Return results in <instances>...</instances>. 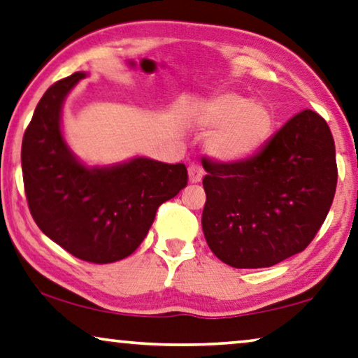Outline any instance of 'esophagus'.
<instances>
[{
    "label": "esophagus",
    "instance_id": "obj_1",
    "mask_svg": "<svg viewBox=\"0 0 358 358\" xmlns=\"http://www.w3.org/2000/svg\"><path fill=\"white\" fill-rule=\"evenodd\" d=\"M188 175H189L191 183H199L202 177H204V170H202L201 164L191 162L189 167H188Z\"/></svg>",
    "mask_w": 358,
    "mask_h": 358
}]
</instances>
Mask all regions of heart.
<instances>
[{
    "mask_svg": "<svg viewBox=\"0 0 358 358\" xmlns=\"http://www.w3.org/2000/svg\"><path fill=\"white\" fill-rule=\"evenodd\" d=\"M199 122L215 130L209 140L210 152L230 162L254 156L275 130V114L268 106L236 93H223L209 101L202 108Z\"/></svg>",
    "mask_w": 358,
    "mask_h": 358,
    "instance_id": "heart-1",
    "label": "heart"
}]
</instances>
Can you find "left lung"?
Listing matches in <instances>:
<instances>
[{
    "label": "left lung",
    "instance_id": "8db88e82",
    "mask_svg": "<svg viewBox=\"0 0 358 358\" xmlns=\"http://www.w3.org/2000/svg\"><path fill=\"white\" fill-rule=\"evenodd\" d=\"M202 231L234 268H265L302 252L333 204L338 165L331 130L317 112L291 117L244 161H202Z\"/></svg>",
    "mask_w": 358,
    "mask_h": 358
}]
</instances>
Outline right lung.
I'll use <instances>...</instances> for the list:
<instances>
[{"label":"right lung","mask_w":358,"mask_h":358,"mask_svg":"<svg viewBox=\"0 0 358 358\" xmlns=\"http://www.w3.org/2000/svg\"><path fill=\"white\" fill-rule=\"evenodd\" d=\"M85 73L51 85L22 140L27 204L40 230L73 257L110 264L128 257L151 228L159 206L188 185L185 164L146 157L110 169H87L61 133L64 98Z\"/></svg>","instance_id":"1"}]
</instances>
